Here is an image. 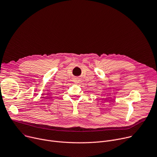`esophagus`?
<instances>
[{
  "label": "esophagus",
  "mask_w": 157,
  "mask_h": 157,
  "mask_svg": "<svg viewBox=\"0 0 157 157\" xmlns=\"http://www.w3.org/2000/svg\"><path fill=\"white\" fill-rule=\"evenodd\" d=\"M74 82H76V83H78V82H79V80L77 78V79H75V80H74Z\"/></svg>",
  "instance_id": "esophagus-1"
}]
</instances>
